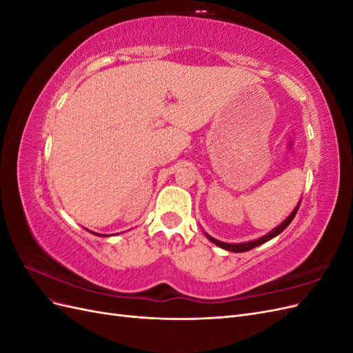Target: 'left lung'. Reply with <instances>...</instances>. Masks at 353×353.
Segmentation results:
<instances>
[{
	"label": "left lung",
	"instance_id": "obj_1",
	"mask_svg": "<svg viewBox=\"0 0 353 353\" xmlns=\"http://www.w3.org/2000/svg\"><path fill=\"white\" fill-rule=\"evenodd\" d=\"M299 206H301V203H299V205L294 208V210L280 223L279 227H275L272 231H270L268 234H266V236H263V237H261V239H258V240L248 241V243H239V244H230V243H223V241H219V240H216V239H213V237L208 236V234H206V237H208L213 244H216V245H219V248L225 249V250H228V252L241 253V252L252 250V249H254V248H258V245H261V244H263V243H266V241H270L271 239L276 237V236H279V234H281L288 225H290V222L293 221V218L296 216V213H297V210H299Z\"/></svg>",
	"mask_w": 353,
	"mask_h": 353
}]
</instances>
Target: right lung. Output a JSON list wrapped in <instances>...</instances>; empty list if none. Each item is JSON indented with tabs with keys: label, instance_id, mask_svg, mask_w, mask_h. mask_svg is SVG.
Returning a JSON list of instances; mask_svg holds the SVG:
<instances>
[{
	"label": "right lung",
	"instance_id": "obj_1",
	"mask_svg": "<svg viewBox=\"0 0 353 353\" xmlns=\"http://www.w3.org/2000/svg\"><path fill=\"white\" fill-rule=\"evenodd\" d=\"M90 232H92V231H90ZM92 234H97V232H92ZM97 236H103V234H97ZM103 237H105V236H103Z\"/></svg>",
	"mask_w": 353,
	"mask_h": 353
}]
</instances>
